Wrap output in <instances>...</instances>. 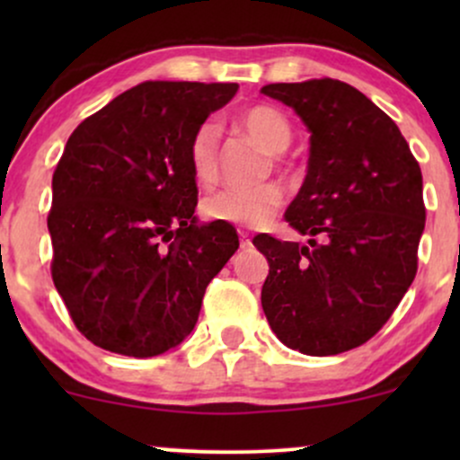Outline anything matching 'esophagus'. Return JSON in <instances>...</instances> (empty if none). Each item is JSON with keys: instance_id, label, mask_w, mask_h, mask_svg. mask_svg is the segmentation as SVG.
<instances>
[{"instance_id": "esophagus-1", "label": "esophagus", "mask_w": 460, "mask_h": 460, "mask_svg": "<svg viewBox=\"0 0 460 460\" xmlns=\"http://www.w3.org/2000/svg\"><path fill=\"white\" fill-rule=\"evenodd\" d=\"M240 246H242V248H248V246H251V240H248V235H246V234H242V237H240Z\"/></svg>"}]
</instances>
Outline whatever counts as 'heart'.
Listing matches in <instances>:
<instances>
[{
	"instance_id": "obj_1",
	"label": "heart",
	"mask_w": 460,
	"mask_h": 460,
	"mask_svg": "<svg viewBox=\"0 0 460 460\" xmlns=\"http://www.w3.org/2000/svg\"><path fill=\"white\" fill-rule=\"evenodd\" d=\"M242 131L266 151L268 155H279L292 142V128L283 112L272 105H252L237 119ZM216 151H218V128L212 120L199 125L190 138L188 160L192 175L200 186H209L216 179ZM283 203L281 190L272 183L251 190H223L203 200L205 218L216 223H229L242 226H261L279 212Z\"/></svg>"
}]
</instances>
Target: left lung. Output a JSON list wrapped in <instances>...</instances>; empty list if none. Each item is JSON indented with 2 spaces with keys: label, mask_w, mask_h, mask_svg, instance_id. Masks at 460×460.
Here are the masks:
<instances>
[{
  "label": "left lung",
  "mask_w": 460,
  "mask_h": 460,
  "mask_svg": "<svg viewBox=\"0 0 460 460\" xmlns=\"http://www.w3.org/2000/svg\"><path fill=\"white\" fill-rule=\"evenodd\" d=\"M261 93L292 108L311 134L307 177L285 212L309 244L252 240L270 266L263 314L288 348L340 355L376 335L413 283L426 223L420 164L398 125L340 79Z\"/></svg>",
  "instance_id": "obj_1"
}]
</instances>
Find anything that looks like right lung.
I'll list each match as a JSON object with an SVG mask.
<instances>
[{"label": "right lung", "mask_w": 460, "mask_h": 460, "mask_svg": "<svg viewBox=\"0 0 460 460\" xmlns=\"http://www.w3.org/2000/svg\"><path fill=\"white\" fill-rule=\"evenodd\" d=\"M237 84L145 82L77 125L51 179V277L86 340L146 358L181 344L240 246L200 225L190 138Z\"/></svg>", "instance_id": "add662e5"}]
</instances>
